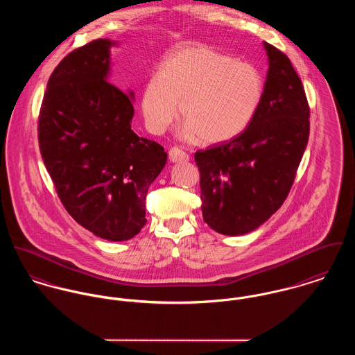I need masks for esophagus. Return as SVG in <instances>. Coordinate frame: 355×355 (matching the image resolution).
Segmentation results:
<instances>
[{
  "instance_id": "esophagus-1",
  "label": "esophagus",
  "mask_w": 355,
  "mask_h": 355,
  "mask_svg": "<svg viewBox=\"0 0 355 355\" xmlns=\"http://www.w3.org/2000/svg\"><path fill=\"white\" fill-rule=\"evenodd\" d=\"M168 157H169V160L172 162H183L189 160V155H187L184 150L176 148V146H173V148L169 149Z\"/></svg>"
}]
</instances>
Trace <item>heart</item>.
<instances>
[{
    "label": "heart",
    "mask_w": 355,
    "mask_h": 355,
    "mask_svg": "<svg viewBox=\"0 0 355 355\" xmlns=\"http://www.w3.org/2000/svg\"><path fill=\"white\" fill-rule=\"evenodd\" d=\"M264 95L258 67L206 44L172 53L142 94L148 128L162 132L179 114L187 139L220 144L239 137L254 121Z\"/></svg>",
    "instance_id": "heart-1"
}]
</instances>
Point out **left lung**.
Instances as JSON below:
<instances>
[{"mask_svg": "<svg viewBox=\"0 0 355 355\" xmlns=\"http://www.w3.org/2000/svg\"><path fill=\"white\" fill-rule=\"evenodd\" d=\"M264 95L239 137L195 153L202 214L227 236L252 232L285 202L309 138V104L285 53L264 42Z\"/></svg>", "mask_w": 355, "mask_h": 355, "instance_id": "obj_1", "label": "left lung"}]
</instances>
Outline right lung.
I'll return each mask as SVG.
<instances>
[{
    "label": "right lung",
    "mask_w": 355,
    "mask_h": 355,
    "mask_svg": "<svg viewBox=\"0 0 355 355\" xmlns=\"http://www.w3.org/2000/svg\"><path fill=\"white\" fill-rule=\"evenodd\" d=\"M108 39L69 53L39 111L42 159L66 211L101 239L123 241L145 225L146 193L166 153L131 130L132 94L107 81Z\"/></svg>",
    "instance_id": "right-lung-1"
}]
</instances>
